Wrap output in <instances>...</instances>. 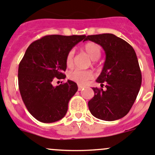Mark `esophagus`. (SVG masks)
Masks as SVG:
<instances>
[{
  "instance_id": "esophagus-1",
  "label": "esophagus",
  "mask_w": 155,
  "mask_h": 155,
  "mask_svg": "<svg viewBox=\"0 0 155 155\" xmlns=\"http://www.w3.org/2000/svg\"><path fill=\"white\" fill-rule=\"evenodd\" d=\"M84 88V87L81 86V85H78V91H82Z\"/></svg>"
}]
</instances>
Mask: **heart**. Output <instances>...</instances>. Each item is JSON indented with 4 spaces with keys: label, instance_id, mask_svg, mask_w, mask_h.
Returning <instances> with one entry per match:
<instances>
[{
    "label": "heart",
    "instance_id": "heart-1",
    "mask_svg": "<svg viewBox=\"0 0 155 155\" xmlns=\"http://www.w3.org/2000/svg\"><path fill=\"white\" fill-rule=\"evenodd\" d=\"M84 50L85 52L88 54V56L92 60H97L100 58L101 55V47L99 46L97 44L94 42H88L84 46ZM73 57H74V51H70L68 53L66 56L65 62L66 65L68 67H71L73 64ZM68 78L74 82H76L78 84L84 85L90 80L93 78L94 74L92 71L87 70H81V69H74L71 71H69L68 74Z\"/></svg>",
    "mask_w": 155,
    "mask_h": 155
}]
</instances>
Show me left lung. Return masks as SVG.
Instances as JSON below:
<instances>
[{
    "mask_svg": "<svg viewBox=\"0 0 155 155\" xmlns=\"http://www.w3.org/2000/svg\"><path fill=\"white\" fill-rule=\"evenodd\" d=\"M104 48L106 59L96 81L106 90L93 87L94 97L88 102L91 114L105 121L117 120L129 112L139 92L141 73L134 48L121 38L111 33L86 37Z\"/></svg>",
    "mask_w": 155,
    "mask_h": 155,
    "instance_id": "obj_1",
    "label": "left lung"
}]
</instances>
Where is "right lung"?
Instances as JSON below:
<instances>
[{
	"label": "right lung",
	"mask_w": 155,
	"mask_h": 155,
	"mask_svg": "<svg viewBox=\"0 0 155 155\" xmlns=\"http://www.w3.org/2000/svg\"><path fill=\"white\" fill-rule=\"evenodd\" d=\"M86 36L49 35L32 42L18 68L20 95L25 106L35 119L51 123L62 119L70 99L78 91L75 82L54 87L55 78L64 79L68 53Z\"/></svg>",
	"instance_id": "obj_1"
}]
</instances>
